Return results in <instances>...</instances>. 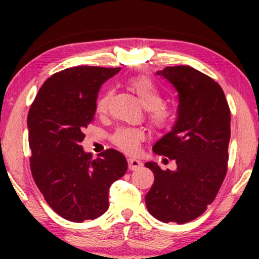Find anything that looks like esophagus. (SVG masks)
Here are the masks:
<instances>
[{"mask_svg":"<svg viewBox=\"0 0 259 259\" xmlns=\"http://www.w3.org/2000/svg\"><path fill=\"white\" fill-rule=\"evenodd\" d=\"M141 166H143V162H141L140 160H138V159H134V158L128 159V167H130V169H132V171L139 169Z\"/></svg>","mask_w":259,"mask_h":259,"instance_id":"obj_1","label":"esophagus"}]
</instances>
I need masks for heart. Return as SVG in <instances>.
I'll return each mask as SVG.
<instances>
[{
  "instance_id": "obj_1",
  "label": "heart",
  "mask_w": 259,
  "mask_h": 259,
  "mask_svg": "<svg viewBox=\"0 0 259 259\" xmlns=\"http://www.w3.org/2000/svg\"><path fill=\"white\" fill-rule=\"evenodd\" d=\"M128 87L139 99L143 107L147 109L148 118L155 127H164L167 125L169 121V113L166 107L162 106L164 99H162L160 91L155 87V84L148 77H132L128 81ZM111 98L112 93L107 92L98 99L97 106H95L98 113L105 114L108 111ZM144 138L145 134L143 131L121 127V128L115 131L112 136V140L120 150L126 152V153H136Z\"/></svg>"
}]
</instances>
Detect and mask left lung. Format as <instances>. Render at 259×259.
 Masks as SVG:
<instances>
[{
  "label": "left lung",
  "instance_id": "1",
  "mask_svg": "<svg viewBox=\"0 0 259 259\" xmlns=\"http://www.w3.org/2000/svg\"><path fill=\"white\" fill-rule=\"evenodd\" d=\"M165 77L178 93L172 130L153 145L155 154L176 160V171L145 164L154 183L146 194L150 213L164 223L191 222L214 200L228 169L231 115L222 87L189 66L166 67Z\"/></svg>",
  "mask_w": 259,
  "mask_h": 259
}]
</instances>
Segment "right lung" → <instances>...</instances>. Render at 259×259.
Masks as SVG:
<instances>
[{"mask_svg":"<svg viewBox=\"0 0 259 259\" xmlns=\"http://www.w3.org/2000/svg\"><path fill=\"white\" fill-rule=\"evenodd\" d=\"M119 70L79 66L55 73L28 113L31 175L49 206L67 221L82 223L104 214L109 187L127 171L120 152L111 148L93 160L81 146L99 90Z\"/></svg>","mask_w":259,"mask_h":259,"instance_id":"1","label":"right lung"}]
</instances>
